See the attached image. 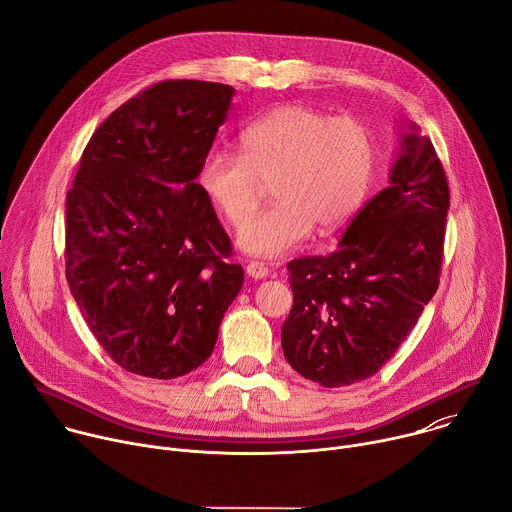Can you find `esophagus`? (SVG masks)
<instances>
[{
    "label": "esophagus",
    "mask_w": 512,
    "mask_h": 512,
    "mask_svg": "<svg viewBox=\"0 0 512 512\" xmlns=\"http://www.w3.org/2000/svg\"><path fill=\"white\" fill-rule=\"evenodd\" d=\"M247 275L253 277V279H263V277L269 275V269L259 261H249L247 263Z\"/></svg>",
    "instance_id": "1"
}]
</instances>
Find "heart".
<instances>
[{
    "label": "heart",
    "mask_w": 512,
    "mask_h": 512,
    "mask_svg": "<svg viewBox=\"0 0 512 512\" xmlns=\"http://www.w3.org/2000/svg\"><path fill=\"white\" fill-rule=\"evenodd\" d=\"M377 170L373 129L350 115L283 105L247 123L239 156L208 152L196 182L227 225L241 229L258 205L261 183L274 204L239 233V247L275 259L306 237L338 231L367 198Z\"/></svg>",
    "instance_id": "b5f03b06"
}]
</instances>
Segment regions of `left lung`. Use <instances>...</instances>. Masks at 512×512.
<instances>
[{
    "mask_svg": "<svg viewBox=\"0 0 512 512\" xmlns=\"http://www.w3.org/2000/svg\"><path fill=\"white\" fill-rule=\"evenodd\" d=\"M399 133L389 186L358 210L340 249L287 263L294 306L281 328L283 356L322 387L373 377L440 283L448 178L415 123Z\"/></svg>",
    "mask_w": 512,
    "mask_h": 512,
    "instance_id": "1",
    "label": "left lung"
}]
</instances>
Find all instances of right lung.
Wrapping results in <instances>:
<instances>
[{"label":"right lung","instance_id":"1","mask_svg":"<svg viewBox=\"0 0 512 512\" xmlns=\"http://www.w3.org/2000/svg\"><path fill=\"white\" fill-rule=\"evenodd\" d=\"M235 89L162 81L93 133L66 194V279L121 369L176 379L212 354L243 287L196 172Z\"/></svg>","mask_w":512,"mask_h":512}]
</instances>
